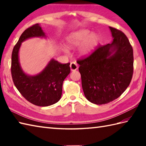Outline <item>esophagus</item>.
Segmentation results:
<instances>
[{"instance_id": "1", "label": "esophagus", "mask_w": 146, "mask_h": 146, "mask_svg": "<svg viewBox=\"0 0 146 146\" xmlns=\"http://www.w3.org/2000/svg\"><path fill=\"white\" fill-rule=\"evenodd\" d=\"M70 68L71 71H75L78 69V64L76 62H71L70 64Z\"/></svg>"}]
</instances>
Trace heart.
I'll use <instances>...</instances> for the list:
<instances>
[{
	"label": "heart",
	"instance_id": "b5f03b06",
	"mask_svg": "<svg viewBox=\"0 0 146 146\" xmlns=\"http://www.w3.org/2000/svg\"><path fill=\"white\" fill-rule=\"evenodd\" d=\"M67 44L70 48H75L80 45L79 53L82 56H87L95 50L99 42L97 34L91 33L88 29H83L71 33L66 39ZM63 51L67 52V49L63 48Z\"/></svg>",
	"mask_w": 146,
	"mask_h": 146
}]
</instances>
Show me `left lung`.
<instances>
[{
  "mask_svg": "<svg viewBox=\"0 0 146 146\" xmlns=\"http://www.w3.org/2000/svg\"><path fill=\"white\" fill-rule=\"evenodd\" d=\"M110 44L100 46L88 56L77 60L86 98L93 104H108L128 87L133 75V49L125 34L109 27Z\"/></svg>",
  "mask_w": 146,
  "mask_h": 146,
  "instance_id": "obj_1",
  "label": "left lung"
}]
</instances>
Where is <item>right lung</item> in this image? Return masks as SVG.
Masks as SVG:
<instances>
[{
  "label": "right lung",
  "mask_w": 146,
  "mask_h": 146,
  "mask_svg": "<svg viewBox=\"0 0 146 146\" xmlns=\"http://www.w3.org/2000/svg\"><path fill=\"white\" fill-rule=\"evenodd\" d=\"M45 36L39 24L29 27L14 46L11 60V75L15 87L27 101L40 107L51 105L60 100L63 81L70 73V63L61 64L53 59L38 75L29 76L23 72L19 61L21 42L33 37Z\"/></svg>",
  "instance_id": "1"
}]
</instances>
